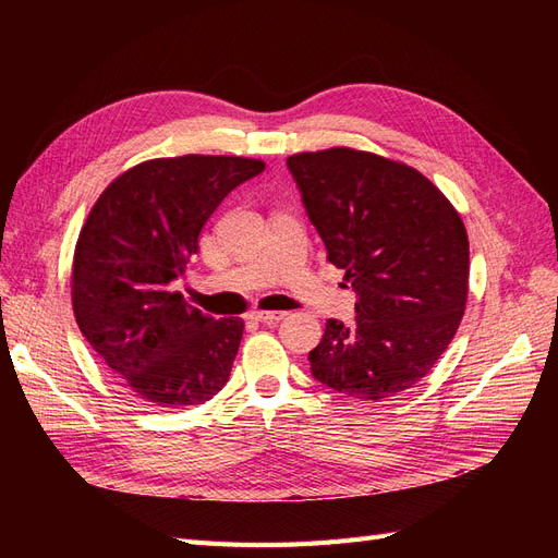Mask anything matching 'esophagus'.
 Wrapping results in <instances>:
<instances>
[{
    "label": "esophagus",
    "mask_w": 558,
    "mask_h": 558,
    "mask_svg": "<svg viewBox=\"0 0 558 558\" xmlns=\"http://www.w3.org/2000/svg\"><path fill=\"white\" fill-rule=\"evenodd\" d=\"M256 320H263V324H277V320H281L286 316V312L281 310H275V312H253L251 314Z\"/></svg>",
    "instance_id": "esophagus-1"
}]
</instances>
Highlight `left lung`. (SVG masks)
<instances>
[{"mask_svg": "<svg viewBox=\"0 0 558 558\" xmlns=\"http://www.w3.org/2000/svg\"><path fill=\"white\" fill-rule=\"evenodd\" d=\"M328 260L359 293L351 326L328 318L310 351L332 391L381 402L424 379L468 302L470 244L459 211L414 167L332 146L286 160Z\"/></svg>", "mask_w": 558, "mask_h": 558, "instance_id": "1", "label": "left lung"}]
</instances>
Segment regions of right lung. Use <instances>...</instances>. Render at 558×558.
Wrapping results in <instances>:
<instances>
[{"label":"right lung","mask_w":558,"mask_h":558,"mask_svg":"<svg viewBox=\"0 0 558 558\" xmlns=\"http://www.w3.org/2000/svg\"><path fill=\"white\" fill-rule=\"evenodd\" d=\"M263 170L240 156L144 160L107 185L83 223L72 260L78 330L144 402L179 410L226 386L244 320L205 316L170 281L223 197Z\"/></svg>","instance_id":"add662e5"}]
</instances>
